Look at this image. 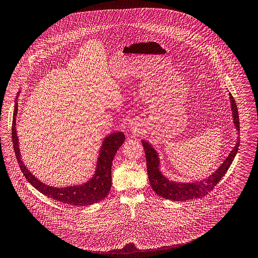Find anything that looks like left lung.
<instances>
[{
    "label": "left lung",
    "instance_id": "1",
    "mask_svg": "<svg viewBox=\"0 0 258 258\" xmlns=\"http://www.w3.org/2000/svg\"><path fill=\"white\" fill-rule=\"evenodd\" d=\"M230 102H231V110L233 123L236 127L238 140L235 147L229 153L228 157L224 160V162L220 165V167L208 176L206 179L200 181L193 182H176L173 180H169L160 170V158L159 153L155 150V148L146 141H142V144L145 149L146 159H147V168L148 175L151 186L157 195L172 201H186L194 198H201L207 195L222 179V177L228 171L230 165L232 164L239 148L240 140H239V115L237 110V105L231 93H229Z\"/></svg>",
    "mask_w": 258,
    "mask_h": 258
}]
</instances>
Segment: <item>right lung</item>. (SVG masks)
<instances>
[{"label": "right lung", "instance_id": "obj_1", "mask_svg": "<svg viewBox=\"0 0 258 258\" xmlns=\"http://www.w3.org/2000/svg\"><path fill=\"white\" fill-rule=\"evenodd\" d=\"M21 91L18 92L16 97V103L14 107L13 122H12V139L14 144L15 155L19 164V167L24 174L27 181L40 193L53 199L59 203L67 204L70 206H89L104 199L111 188V165L115 153L123 144L125 138L121 132H115L104 138L102 145L100 146L99 154L97 157L96 168L93 176L87 182L78 185L66 186V187H54L47 185L37 177H35L25 166L19 149V139L16 131V116L18 112L17 98Z\"/></svg>", "mask_w": 258, "mask_h": 258}]
</instances>
